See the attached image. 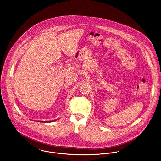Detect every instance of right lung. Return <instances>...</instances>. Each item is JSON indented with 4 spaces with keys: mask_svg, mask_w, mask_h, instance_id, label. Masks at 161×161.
Returning <instances> with one entry per match:
<instances>
[{
    "mask_svg": "<svg viewBox=\"0 0 161 161\" xmlns=\"http://www.w3.org/2000/svg\"><path fill=\"white\" fill-rule=\"evenodd\" d=\"M55 121H56V120H55ZM51 121H53H53H45V123H46V122H47V123H48V122H51ZM42 122H44V121H42Z\"/></svg>",
    "mask_w": 161,
    "mask_h": 161,
    "instance_id": "1",
    "label": "right lung"
}]
</instances>
